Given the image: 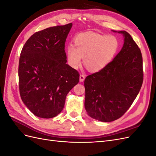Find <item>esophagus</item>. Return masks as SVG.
Listing matches in <instances>:
<instances>
[{
  "mask_svg": "<svg viewBox=\"0 0 156 156\" xmlns=\"http://www.w3.org/2000/svg\"><path fill=\"white\" fill-rule=\"evenodd\" d=\"M84 79H85V76L84 75H81L79 77V81L80 82H83Z\"/></svg>",
  "mask_w": 156,
  "mask_h": 156,
  "instance_id": "1",
  "label": "esophagus"
}]
</instances>
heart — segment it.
<instances>
[{"mask_svg":"<svg viewBox=\"0 0 156 156\" xmlns=\"http://www.w3.org/2000/svg\"><path fill=\"white\" fill-rule=\"evenodd\" d=\"M73 45L66 51L68 62L76 69L81 64L82 58L86 68L98 72L106 68L115 58L119 50V39L115 36L93 32L80 33L73 38Z\"/></svg>","mask_w":156,"mask_h":156,"instance_id":"1","label":"heart"}]
</instances>
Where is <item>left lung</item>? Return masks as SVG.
<instances>
[{
    "label": "left lung",
    "mask_w": 156,
    "mask_h": 156,
    "mask_svg": "<svg viewBox=\"0 0 156 156\" xmlns=\"http://www.w3.org/2000/svg\"><path fill=\"white\" fill-rule=\"evenodd\" d=\"M116 32V31H114ZM121 51L106 68L84 80L87 114L101 122L119 119L129 109L143 82V57L138 45L126 31Z\"/></svg>",
    "instance_id": "8db88e82"
}]
</instances>
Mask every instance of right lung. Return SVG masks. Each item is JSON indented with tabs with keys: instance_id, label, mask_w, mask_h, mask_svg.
I'll return each instance as SVG.
<instances>
[{
	"instance_id": "right-lung-1",
	"label": "right lung",
	"mask_w": 156,
	"mask_h": 156,
	"mask_svg": "<svg viewBox=\"0 0 156 156\" xmlns=\"http://www.w3.org/2000/svg\"><path fill=\"white\" fill-rule=\"evenodd\" d=\"M72 23L36 32L28 40L19 62L21 100L35 116L51 119L64 107L68 93L79 81L76 69L66 64L65 42Z\"/></svg>"
}]
</instances>
